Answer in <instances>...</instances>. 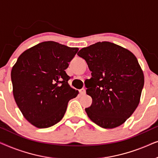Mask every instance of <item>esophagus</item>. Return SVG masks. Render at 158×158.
Wrapping results in <instances>:
<instances>
[{
	"mask_svg": "<svg viewBox=\"0 0 158 158\" xmlns=\"http://www.w3.org/2000/svg\"><path fill=\"white\" fill-rule=\"evenodd\" d=\"M85 88H82L81 90H80V94H81V95H85Z\"/></svg>",
	"mask_w": 158,
	"mask_h": 158,
	"instance_id": "1",
	"label": "esophagus"
}]
</instances>
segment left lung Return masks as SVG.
<instances>
[{
    "label": "left lung",
    "instance_id": "8db88e82",
    "mask_svg": "<svg viewBox=\"0 0 158 158\" xmlns=\"http://www.w3.org/2000/svg\"><path fill=\"white\" fill-rule=\"evenodd\" d=\"M77 55L87 62L92 77L86 82V94L92 104L85 109L92 122L113 129L126 122L139 103L144 74L135 55L109 42L82 48Z\"/></svg>",
    "mask_w": 158,
    "mask_h": 158
}]
</instances>
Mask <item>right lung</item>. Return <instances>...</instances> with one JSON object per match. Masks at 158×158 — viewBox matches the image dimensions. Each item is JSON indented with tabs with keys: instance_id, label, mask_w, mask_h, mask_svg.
Here are the masks:
<instances>
[{
	"instance_id": "obj_1",
	"label": "right lung",
	"mask_w": 158,
	"mask_h": 158,
	"mask_svg": "<svg viewBox=\"0 0 158 158\" xmlns=\"http://www.w3.org/2000/svg\"><path fill=\"white\" fill-rule=\"evenodd\" d=\"M78 49L43 42L23 52L13 66L15 101L33 126L42 129L57 124L63 118L69 101L78 94L68 84L64 71Z\"/></svg>"
}]
</instances>
